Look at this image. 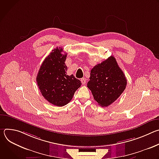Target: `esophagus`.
Returning a JSON list of instances; mask_svg holds the SVG:
<instances>
[{
    "label": "esophagus",
    "instance_id": "obj_1",
    "mask_svg": "<svg viewBox=\"0 0 159 159\" xmlns=\"http://www.w3.org/2000/svg\"><path fill=\"white\" fill-rule=\"evenodd\" d=\"M80 81H81L82 84L84 85V84H85V82H86V79H85V78H82V79H80Z\"/></svg>",
    "mask_w": 159,
    "mask_h": 159
}]
</instances>
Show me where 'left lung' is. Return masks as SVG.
<instances>
[{"label": "left lung", "mask_w": 159, "mask_h": 159, "mask_svg": "<svg viewBox=\"0 0 159 159\" xmlns=\"http://www.w3.org/2000/svg\"><path fill=\"white\" fill-rule=\"evenodd\" d=\"M87 87L91 90L94 99L102 107L114 102L123 93L126 78L112 56L94 66L90 70Z\"/></svg>", "instance_id": "obj_1"}]
</instances>
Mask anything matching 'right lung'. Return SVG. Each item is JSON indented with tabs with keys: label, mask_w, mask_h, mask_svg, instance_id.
<instances>
[{
	"label": "right lung",
	"mask_w": 159,
	"mask_h": 159,
	"mask_svg": "<svg viewBox=\"0 0 159 159\" xmlns=\"http://www.w3.org/2000/svg\"><path fill=\"white\" fill-rule=\"evenodd\" d=\"M57 48L44 59L36 77L40 92L45 99L56 106H63L72 99L82 83L74 75L66 74V53Z\"/></svg>",
	"instance_id": "right-lung-1"
}]
</instances>
